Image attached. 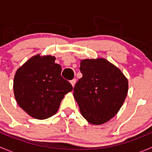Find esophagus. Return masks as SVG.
<instances>
[{
  "label": "esophagus",
  "mask_w": 152,
  "mask_h": 152,
  "mask_svg": "<svg viewBox=\"0 0 152 152\" xmlns=\"http://www.w3.org/2000/svg\"><path fill=\"white\" fill-rule=\"evenodd\" d=\"M76 80L75 79H73V80L70 81V84H71L72 86H73V87H74L75 85H76Z\"/></svg>",
  "instance_id": "34e87169"
}]
</instances>
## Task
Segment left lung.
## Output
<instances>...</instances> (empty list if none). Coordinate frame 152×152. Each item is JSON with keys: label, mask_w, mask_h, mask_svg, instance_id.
I'll use <instances>...</instances> for the list:
<instances>
[{"label": "left lung", "mask_w": 152, "mask_h": 152, "mask_svg": "<svg viewBox=\"0 0 152 152\" xmlns=\"http://www.w3.org/2000/svg\"><path fill=\"white\" fill-rule=\"evenodd\" d=\"M82 77L73 90L81 114L93 125L113 118L128 93V79L121 70L104 58L81 60Z\"/></svg>", "instance_id": "obj_1"}]
</instances>
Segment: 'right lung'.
<instances>
[{
    "instance_id": "obj_1",
    "label": "right lung",
    "mask_w": 152,
    "mask_h": 152,
    "mask_svg": "<svg viewBox=\"0 0 152 152\" xmlns=\"http://www.w3.org/2000/svg\"><path fill=\"white\" fill-rule=\"evenodd\" d=\"M55 56L37 54L16 71L13 89L18 105L31 117L43 120L55 115L73 87L61 76Z\"/></svg>"
}]
</instances>
